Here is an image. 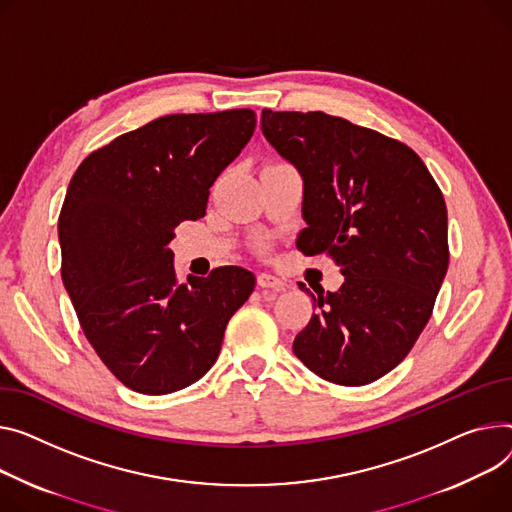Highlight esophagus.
Here are the masks:
<instances>
[{"instance_id":"obj_1","label":"esophagus","mask_w":512,"mask_h":512,"mask_svg":"<svg viewBox=\"0 0 512 512\" xmlns=\"http://www.w3.org/2000/svg\"><path fill=\"white\" fill-rule=\"evenodd\" d=\"M257 284H259V288H267L274 292H282L286 288V282L274 274H269V271H263V274L257 276Z\"/></svg>"}]
</instances>
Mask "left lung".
<instances>
[{
  "label": "left lung",
  "instance_id": "8db88e82",
  "mask_svg": "<svg viewBox=\"0 0 512 512\" xmlns=\"http://www.w3.org/2000/svg\"><path fill=\"white\" fill-rule=\"evenodd\" d=\"M261 131L304 183L296 247L329 253L346 278L317 296L298 284L319 311L292 350L329 383L368 385L432 315L449 267L445 197L412 148L342 117L263 109Z\"/></svg>",
  "mask_w": 512,
  "mask_h": 512
}]
</instances>
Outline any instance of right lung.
I'll return each mask as SVG.
<instances>
[{"mask_svg":"<svg viewBox=\"0 0 512 512\" xmlns=\"http://www.w3.org/2000/svg\"><path fill=\"white\" fill-rule=\"evenodd\" d=\"M255 131V113L166 115L86 156L59 214L61 278L82 331L115 377L144 395L206 374L255 288L226 265L177 282L170 241L206 216L210 187Z\"/></svg>","mask_w":512,"mask_h":512,"instance_id":"1","label":"right lung"}]
</instances>
